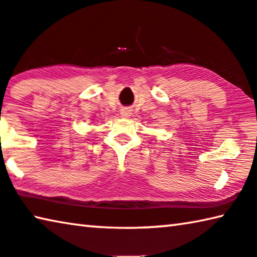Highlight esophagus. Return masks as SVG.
Wrapping results in <instances>:
<instances>
[{
    "label": "esophagus",
    "mask_w": 257,
    "mask_h": 257,
    "mask_svg": "<svg viewBox=\"0 0 257 257\" xmlns=\"http://www.w3.org/2000/svg\"><path fill=\"white\" fill-rule=\"evenodd\" d=\"M131 110L130 109H121V111H120V115H121V117H124V118H130V116H131Z\"/></svg>",
    "instance_id": "obj_1"
}]
</instances>
